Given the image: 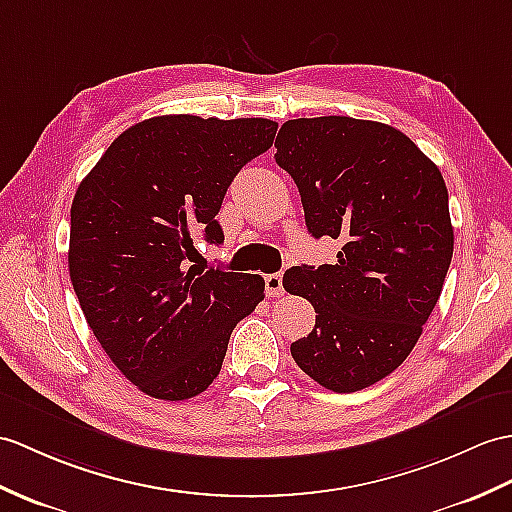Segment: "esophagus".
<instances>
[{
	"label": "esophagus",
	"mask_w": 512,
	"mask_h": 512,
	"mask_svg": "<svg viewBox=\"0 0 512 512\" xmlns=\"http://www.w3.org/2000/svg\"><path fill=\"white\" fill-rule=\"evenodd\" d=\"M266 292L268 296H281L283 294V275L275 272V275L266 277Z\"/></svg>",
	"instance_id": "34e87169"
}]
</instances>
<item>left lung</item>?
<instances>
[{"label":"left lung","instance_id":"left-lung-1","mask_svg":"<svg viewBox=\"0 0 512 512\" xmlns=\"http://www.w3.org/2000/svg\"><path fill=\"white\" fill-rule=\"evenodd\" d=\"M275 148L307 231L342 244L336 264L283 275L316 310L292 358L327 390L373 386L408 358L443 290L454 255L443 174L401 130L353 117L288 120Z\"/></svg>","mask_w":512,"mask_h":512}]
</instances>
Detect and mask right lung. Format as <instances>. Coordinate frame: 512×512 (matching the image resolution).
<instances>
[{"label":"right lung","mask_w":512,"mask_h":512,"mask_svg":"<svg viewBox=\"0 0 512 512\" xmlns=\"http://www.w3.org/2000/svg\"><path fill=\"white\" fill-rule=\"evenodd\" d=\"M275 133L264 117H150L124 130L76 189L71 285L111 362L154 399L207 390L231 331L264 301L259 275L200 266L194 237L224 242V194Z\"/></svg>","instance_id":"right-lung-1"}]
</instances>
